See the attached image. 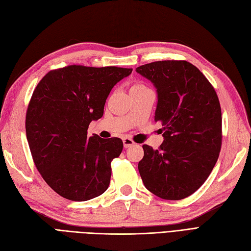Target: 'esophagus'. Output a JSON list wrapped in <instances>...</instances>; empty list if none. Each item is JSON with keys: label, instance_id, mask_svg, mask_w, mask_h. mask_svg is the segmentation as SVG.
<instances>
[{"label": "esophagus", "instance_id": "esophagus-1", "mask_svg": "<svg viewBox=\"0 0 251 251\" xmlns=\"http://www.w3.org/2000/svg\"><path fill=\"white\" fill-rule=\"evenodd\" d=\"M124 147L126 148V149H127V148H130V147H132V146H134L135 144V142L133 141V139H131V138H127V137H126V138H124Z\"/></svg>", "mask_w": 251, "mask_h": 251}]
</instances>
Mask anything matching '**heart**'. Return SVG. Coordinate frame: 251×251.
<instances>
[{
    "label": "heart",
    "instance_id": "obj_1",
    "mask_svg": "<svg viewBox=\"0 0 251 251\" xmlns=\"http://www.w3.org/2000/svg\"><path fill=\"white\" fill-rule=\"evenodd\" d=\"M142 89H147V87L143 85L141 82H135L131 87V91H136V90H142Z\"/></svg>",
    "mask_w": 251,
    "mask_h": 251
}]
</instances>
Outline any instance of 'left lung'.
Returning a JSON list of instances; mask_svg holds the SVG:
<instances>
[{
	"label": "left lung",
	"instance_id": "left-lung-1",
	"mask_svg": "<svg viewBox=\"0 0 251 251\" xmlns=\"http://www.w3.org/2000/svg\"><path fill=\"white\" fill-rule=\"evenodd\" d=\"M157 89L155 120L164 140L143 144L138 170L143 184L164 200L194 194L210 175L222 146V114L215 88L186 60H159L136 68Z\"/></svg>",
	"mask_w": 251,
	"mask_h": 251
}]
</instances>
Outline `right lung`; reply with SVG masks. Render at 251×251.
Returning a JSON list of instances; mask_svg holds the SVG:
<instances>
[{
  "instance_id": "add662e5",
  "label": "right lung",
  "mask_w": 251,
  "mask_h": 251,
  "mask_svg": "<svg viewBox=\"0 0 251 251\" xmlns=\"http://www.w3.org/2000/svg\"><path fill=\"white\" fill-rule=\"evenodd\" d=\"M133 69L70 65L49 71L37 83L26 113L33 162L46 183L63 198L87 201L110 184L111 162L123 140L88 137L92 120L102 117L112 88Z\"/></svg>"
}]
</instances>
